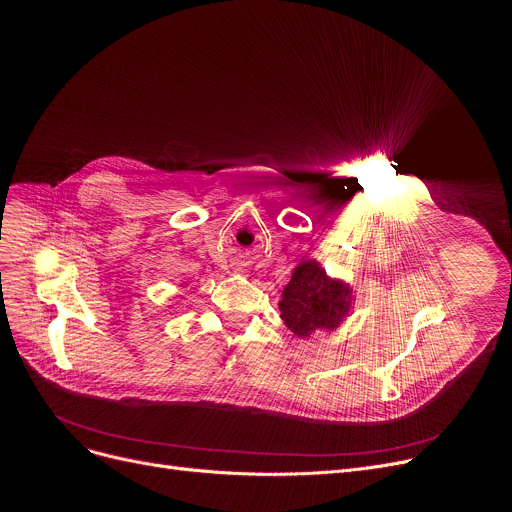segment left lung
<instances>
[{"label":"left lung","instance_id":"obj_1","mask_svg":"<svg viewBox=\"0 0 512 512\" xmlns=\"http://www.w3.org/2000/svg\"><path fill=\"white\" fill-rule=\"evenodd\" d=\"M352 287L330 277L316 259L302 261L279 300L281 320L298 338H310L314 332H334L352 310Z\"/></svg>","mask_w":512,"mask_h":512}]
</instances>
